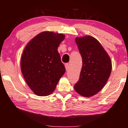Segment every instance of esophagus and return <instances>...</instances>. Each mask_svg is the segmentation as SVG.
Here are the masks:
<instances>
[{
    "instance_id": "34e87169",
    "label": "esophagus",
    "mask_w": 128,
    "mask_h": 128,
    "mask_svg": "<svg viewBox=\"0 0 128 128\" xmlns=\"http://www.w3.org/2000/svg\"><path fill=\"white\" fill-rule=\"evenodd\" d=\"M64 66H65L66 70H68V69H69V64H64Z\"/></svg>"
}]
</instances>
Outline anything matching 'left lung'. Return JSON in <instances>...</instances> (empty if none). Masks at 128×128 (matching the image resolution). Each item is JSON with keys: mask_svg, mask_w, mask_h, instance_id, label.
<instances>
[{"mask_svg": "<svg viewBox=\"0 0 128 128\" xmlns=\"http://www.w3.org/2000/svg\"><path fill=\"white\" fill-rule=\"evenodd\" d=\"M82 58V68L74 90L84 97H92L102 89L111 72V59L101 44L91 36L76 38Z\"/></svg>", "mask_w": 128, "mask_h": 128, "instance_id": "left-lung-1", "label": "left lung"}]
</instances>
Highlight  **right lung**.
<instances>
[{
	"label": "right lung",
	"instance_id": "right-lung-1",
	"mask_svg": "<svg viewBox=\"0 0 128 128\" xmlns=\"http://www.w3.org/2000/svg\"><path fill=\"white\" fill-rule=\"evenodd\" d=\"M64 38V34L45 31L35 36L24 49L21 69L26 83L36 95L51 94L65 72L58 51Z\"/></svg>",
	"mask_w": 128,
	"mask_h": 128
}]
</instances>
